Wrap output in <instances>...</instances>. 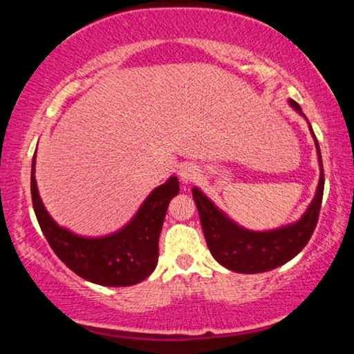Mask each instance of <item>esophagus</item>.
<instances>
[{"label":"esophagus","mask_w":354,"mask_h":354,"mask_svg":"<svg viewBox=\"0 0 354 354\" xmlns=\"http://www.w3.org/2000/svg\"><path fill=\"white\" fill-rule=\"evenodd\" d=\"M178 176H180V180L185 183V185H188V183H193L196 180V178L200 176V173H198V168L194 165L185 163L178 168Z\"/></svg>","instance_id":"obj_1"}]
</instances>
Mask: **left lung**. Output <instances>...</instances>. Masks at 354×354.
Instances as JSON below:
<instances>
[{
	"label": "left lung",
	"mask_w": 354,
	"mask_h": 354,
	"mask_svg": "<svg viewBox=\"0 0 354 354\" xmlns=\"http://www.w3.org/2000/svg\"><path fill=\"white\" fill-rule=\"evenodd\" d=\"M290 106L303 118H306L301 111V106L296 101L290 100ZM308 126H310L316 151H318L321 173L315 198L298 221L270 231L246 230L239 226L238 223H234L228 214L223 213L200 188H196V186L193 188V198L196 203L198 213H200L206 245H208L213 258L221 266L245 274L265 273V271L274 270V268L293 259L308 245L313 231L316 228V223H318L324 189V173L319 145L315 133H313L311 124L308 123Z\"/></svg>",
	"instance_id": "8db88e82"
}]
</instances>
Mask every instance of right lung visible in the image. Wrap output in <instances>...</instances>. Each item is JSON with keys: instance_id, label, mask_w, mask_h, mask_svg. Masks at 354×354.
Returning a JSON list of instances; mask_svg holds the SVG:
<instances>
[{"instance_id": "1", "label": "right lung", "mask_w": 354, "mask_h": 354, "mask_svg": "<svg viewBox=\"0 0 354 354\" xmlns=\"http://www.w3.org/2000/svg\"><path fill=\"white\" fill-rule=\"evenodd\" d=\"M31 165V198L44 238L56 256L86 281L101 286H133L153 273L158 265V241L169 201L180 193V181L171 176L154 188L131 221L106 236H80L50 216L38 193Z\"/></svg>"}]
</instances>
